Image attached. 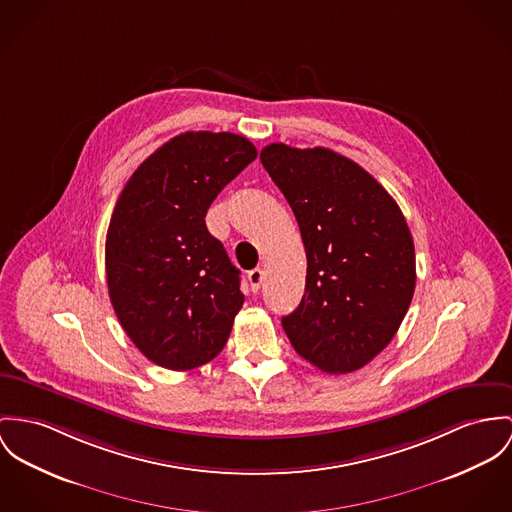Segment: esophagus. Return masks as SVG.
<instances>
[{
	"label": "esophagus",
	"mask_w": 512,
	"mask_h": 512,
	"mask_svg": "<svg viewBox=\"0 0 512 512\" xmlns=\"http://www.w3.org/2000/svg\"><path fill=\"white\" fill-rule=\"evenodd\" d=\"M263 271L261 269H253V271H249L247 273V280H249V286H251V290L253 292H257L259 288H261V284H263Z\"/></svg>",
	"instance_id": "esophagus-1"
}]
</instances>
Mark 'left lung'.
Wrapping results in <instances>:
<instances>
[{"label": "left lung", "instance_id": "left-lung-1", "mask_svg": "<svg viewBox=\"0 0 512 512\" xmlns=\"http://www.w3.org/2000/svg\"><path fill=\"white\" fill-rule=\"evenodd\" d=\"M261 163L288 200L308 257L306 292L282 327L329 374L366 366L394 339L415 292V247L390 193L327 148L269 144Z\"/></svg>", "mask_w": 512, "mask_h": 512}]
</instances>
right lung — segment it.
Segmentation results:
<instances>
[{
    "label": "right lung",
    "mask_w": 512,
    "mask_h": 512,
    "mask_svg": "<svg viewBox=\"0 0 512 512\" xmlns=\"http://www.w3.org/2000/svg\"><path fill=\"white\" fill-rule=\"evenodd\" d=\"M257 158L232 132H185L132 173L111 216L105 267L111 304L140 353L169 370L210 362L243 306L239 271L204 216Z\"/></svg>",
    "instance_id": "1"
}]
</instances>
